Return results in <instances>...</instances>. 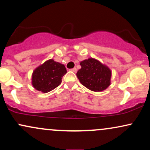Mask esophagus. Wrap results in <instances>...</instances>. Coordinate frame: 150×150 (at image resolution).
Returning a JSON list of instances; mask_svg holds the SVG:
<instances>
[{"label":"esophagus","instance_id":"obj_1","mask_svg":"<svg viewBox=\"0 0 150 150\" xmlns=\"http://www.w3.org/2000/svg\"><path fill=\"white\" fill-rule=\"evenodd\" d=\"M70 70H71V71L74 72V73H76V72H77V68H72V69H70Z\"/></svg>","mask_w":150,"mask_h":150}]
</instances>
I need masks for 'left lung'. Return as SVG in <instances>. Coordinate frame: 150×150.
I'll return each mask as SVG.
<instances>
[{
    "mask_svg": "<svg viewBox=\"0 0 150 150\" xmlns=\"http://www.w3.org/2000/svg\"><path fill=\"white\" fill-rule=\"evenodd\" d=\"M77 76L80 83L93 92H101L111 85V71L108 66L94 58L80 62Z\"/></svg>",
    "mask_w": 150,
    "mask_h": 150,
    "instance_id": "left-lung-1",
    "label": "left lung"
}]
</instances>
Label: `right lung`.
I'll return each mask as SVG.
<instances>
[{
  "instance_id": "obj_1",
  "label": "right lung",
  "mask_w": 150,
  "mask_h": 150,
  "mask_svg": "<svg viewBox=\"0 0 150 150\" xmlns=\"http://www.w3.org/2000/svg\"><path fill=\"white\" fill-rule=\"evenodd\" d=\"M66 73L64 65L49 59L34 70L32 84L37 90L47 93L61 85L62 77Z\"/></svg>"
}]
</instances>
